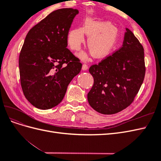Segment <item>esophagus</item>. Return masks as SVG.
<instances>
[{
    "instance_id": "34e87169",
    "label": "esophagus",
    "mask_w": 161,
    "mask_h": 161,
    "mask_svg": "<svg viewBox=\"0 0 161 161\" xmlns=\"http://www.w3.org/2000/svg\"><path fill=\"white\" fill-rule=\"evenodd\" d=\"M82 69L83 70H86L87 69H88V66H87L86 64H82Z\"/></svg>"
}]
</instances>
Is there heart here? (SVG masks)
<instances>
[{
	"label": "heart",
	"instance_id": "1",
	"mask_svg": "<svg viewBox=\"0 0 161 161\" xmlns=\"http://www.w3.org/2000/svg\"><path fill=\"white\" fill-rule=\"evenodd\" d=\"M85 34L88 36L87 46L94 57L97 58L108 56L118 40L119 32L116 27L108 21H97L86 19L82 27L70 30L67 35V42L70 49L79 50L85 41ZM85 58L84 53L80 54Z\"/></svg>",
	"mask_w": 161,
	"mask_h": 161
}]
</instances>
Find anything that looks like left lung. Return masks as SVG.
<instances>
[{"label":"left lung","instance_id":"obj_1","mask_svg":"<svg viewBox=\"0 0 161 161\" xmlns=\"http://www.w3.org/2000/svg\"><path fill=\"white\" fill-rule=\"evenodd\" d=\"M144 48L126 29L122 47L98 64L90 67L94 84L87 95L92 108L102 114H114L129 106L145 75Z\"/></svg>","mask_w":161,"mask_h":161}]
</instances>
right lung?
<instances>
[{"label": "right lung", "instance_id": "add662e5", "mask_svg": "<svg viewBox=\"0 0 161 161\" xmlns=\"http://www.w3.org/2000/svg\"><path fill=\"white\" fill-rule=\"evenodd\" d=\"M76 9L52 12L29 31L19 58L23 94L40 109H49L62 101L82 64L66 48L67 35Z\"/></svg>", "mask_w": 161, "mask_h": 161}]
</instances>
